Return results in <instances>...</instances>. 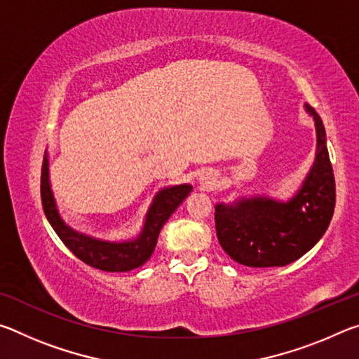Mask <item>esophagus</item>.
Wrapping results in <instances>:
<instances>
[{
  "label": "esophagus",
  "mask_w": 359,
  "mask_h": 359,
  "mask_svg": "<svg viewBox=\"0 0 359 359\" xmlns=\"http://www.w3.org/2000/svg\"><path fill=\"white\" fill-rule=\"evenodd\" d=\"M201 184L205 187V188H210L212 185H214V177H210L209 174H205V175H201Z\"/></svg>",
  "instance_id": "obj_1"
}]
</instances>
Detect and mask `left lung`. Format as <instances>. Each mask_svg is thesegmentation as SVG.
<instances>
[{"label":"left lung","instance_id":"1","mask_svg":"<svg viewBox=\"0 0 359 359\" xmlns=\"http://www.w3.org/2000/svg\"><path fill=\"white\" fill-rule=\"evenodd\" d=\"M315 121V160L293 196L287 201L266 194L241 196L215 204V229L224 252L250 267L287 266L323 238L336 205V184L320 115L309 104Z\"/></svg>","mask_w":359,"mask_h":359}]
</instances>
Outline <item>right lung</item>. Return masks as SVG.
Wrapping results in <instances>:
<instances>
[{"instance_id":"add662e5","label":"right lung","mask_w":359,"mask_h":359,"mask_svg":"<svg viewBox=\"0 0 359 359\" xmlns=\"http://www.w3.org/2000/svg\"><path fill=\"white\" fill-rule=\"evenodd\" d=\"M193 190L191 185L180 184L165 187L158 191L145 214L144 226L135 239L128 241H104L81 233L62 218L57 208L55 196L50 187L48 175V154L46 151L41 171V199L42 209L50 226L63 244L82 259L85 264L106 272H128L142 266L156 247L158 236L169 217L184 203V199Z\"/></svg>"}]
</instances>
